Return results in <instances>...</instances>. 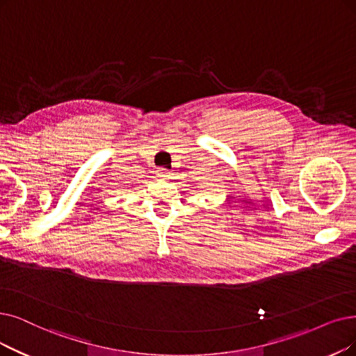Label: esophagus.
<instances>
[{"mask_svg":"<svg viewBox=\"0 0 356 356\" xmlns=\"http://www.w3.org/2000/svg\"><path fill=\"white\" fill-rule=\"evenodd\" d=\"M156 175H158L162 179H169L170 178V172H169V170L163 169V168H159L158 170H156Z\"/></svg>","mask_w":356,"mask_h":356,"instance_id":"34e87169","label":"esophagus"}]
</instances>
